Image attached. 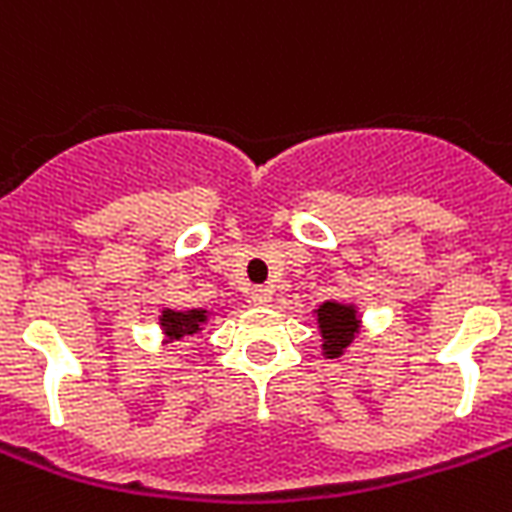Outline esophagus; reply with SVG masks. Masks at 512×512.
Wrapping results in <instances>:
<instances>
[{
	"label": "esophagus",
	"mask_w": 512,
	"mask_h": 512,
	"mask_svg": "<svg viewBox=\"0 0 512 512\" xmlns=\"http://www.w3.org/2000/svg\"><path fill=\"white\" fill-rule=\"evenodd\" d=\"M252 303L260 305V308H263V305L271 303V292H268V289H265V287L252 289Z\"/></svg>",
	"instance_id": "obj_1"
}]
</instances>
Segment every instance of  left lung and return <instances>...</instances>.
Segmentation results:
<instances>
[{
    "label": "left lung",
    "mask_w": 512,
    "mask_h": 512,
    "mask_svg": "<svg viewBox=\"0 0 512 512\" xmlns=\"http://www.w3.org/2000/svg\"><path fill=\"white\" fill-rule=\"evenodd\" d=\"M316 321H319L321 340H324L321 353L327 358H340L361 327L356 305L335 303V300H327L316 308Z\"/></svg>",
    "instance_id": "8db88e82"
}]
</instances>
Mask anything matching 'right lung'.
<instances>
[{"label":"right lung","instance_id":"add662e5","mask_svg":"<svg viewBox=\"0 0 512 512\" xmlns=\"http://www.w3.org/2000/svg\"><path fill=\"white\" fill-rule=\"evenodd\" d=\"M207 311L201 308H191V311H172V308H164L162 316H159V324H162V335L167 342L183 340V337H191L196 332H201V324H207Z\"/></svg>","mask_w":512,"mask_h":512}]
</instances>
